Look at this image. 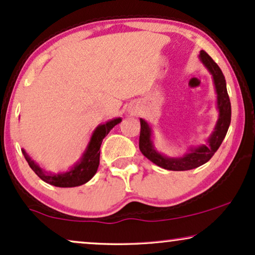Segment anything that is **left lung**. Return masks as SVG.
Listing matches in <instances>:
<instances>
[{
    "instance_id": "left-lung-1",
    "label": "left lung",
    "mask_w": 255,
    "mask_h": 255,
    "mask_svg": "<svg viewBox=\"0 0 255 255\" xmlns=\"http://www.w3.org/2000/svg\"><path fill=\"white\" fill-rule=\"evenodd\" d=\"M198 59L212 75V81H214L215 90L217 94V123H216L210 137L205 140V144L189 146L182 156L172 158V156L163 155L162 153L156 151L152 140V127L145 120L140 118L139 149L146 158L161 168L168 170H189L204 165L219 148V146L224 140L226 132L229 130L230 123H231V102H230L228 95L224 74L218 67V65L212 60L210 55L205 51L200 52Z\"/></svg>"
}]
</instances>
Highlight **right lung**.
I'll return each mask as SVG.
<instances>
[{
    "instance_id": "1",
    "label": "right lung",
    "mask_w": 255,
    "mask_h": 255,
    "mask_svg": "<svg viewBox=\"0 0 255 255\" xmlns=\"http://www.w3.org/2000/svg\"><path fill=\"white\" fill-rule=\"evenodd\" d=\"M121 122L122 118L118 117L108 121L104 124H100L94 130L88 145H87L85 152L82 153L81 158L67 172L48 173L43 168H40V166L27 154L24 148H22V153L27 163H29V166L31 167V169L46 183L60 188H72L81 186V184L88 182L96 174L100 165V147L101 144H102V140L111 131V128L115 125L120 124Z\"/></svg>"
}]
</instances>
